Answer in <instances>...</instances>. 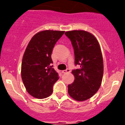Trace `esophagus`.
<instances>
[{"label": "esophagus", "instance_id": "esophagus-1", "mask_svg": "<svg viewBox=\"0 0 125 125\" xmlns=\"http://www.w3.org/2000/svg\"><path fill=\"white\" fill-rule=\"evenodd\" d=\"M71 72V70L70 69H67L66 70H63L62 71V73H63L66 74V73H69Z\"/></svg>", "mask_w": 125, "mask_h": 125}]
</instances>
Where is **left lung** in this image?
<instances>
[{"mask_svg":"<svg viewBox=\"0 0 125 125\" xmlns=\"http://www.w3.org/2000/svg\"><path fill=\"white\" fill-rule=\"evenodd\" d=\"M70 39L74 51L75 65L79 68L72 71L74 81L68 85V93L76 101L89 99L98 91L103 76V60L98 40L84 31L65 32Z\"/></svg>","mask_w":125,"mask_h":125,"instance_id":"left-lung-1","label":"left lung"}]
</instances>
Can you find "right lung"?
<instances>
[{"label": "right lung", "instance_id": "right-lung-1", "mask_svg": "<svg viewBox=\"0 0 125 125\" xmlns=\"http://www.w3.org/2000/svg\"><path fill=\"white\" fill-rule=\"evenodd\" d=\"M64 31L46 30L32 37L24 54L21 77L27 92L38 99L49 96L59 75L51 66L52 49Z\"/></svg>", "mask_w": 125, "mask_h": 125}]
</instances>
